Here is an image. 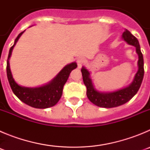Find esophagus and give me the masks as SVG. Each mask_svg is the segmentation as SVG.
Masks as SVG:
<instances>
[{
	"mask_svg": "<svg viewBox=\"0 0 150 150\" xmlns=\"http://www.w3.org/2000/svg\"><path fill=\"white\" fill-rule=\"evenodd\" d=\"M77 62L78 67H79V68H80L83 64L86 62V59H85V58H83V57H79V58H78L77 62Z\"/></svg>",
	"mask_w": 150,
	"mask_h": 150,
	"instance_id": "obj_1",
	"label": "esophagus"
}]
</instances>
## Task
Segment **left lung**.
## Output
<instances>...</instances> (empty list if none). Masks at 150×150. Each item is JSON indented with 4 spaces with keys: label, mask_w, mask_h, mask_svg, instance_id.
<instances>
[{
    "label": "left lung",
    "mask_w": 150,
    "mask_h": 150,
    "mask_svg": "<svg viewBox=\"0 0 150 150\" xmlns=\"http://www.w3.org/2000/svg\"><path fill=\"white\" fill-rule=\"evenodd\" d=\"M122 39L128 44L134 46L138 55V62H137L138 71L137 74H135L133 82L128 86L115 91L100 92L97 91L94 87L91 79L90 78V73L88 72V70L85 67H83L81 69L83 83L87 88V97L91 103H93L98 107L112 108L125 104L137 94L142 83L144 75V57L140 51L138 40L127 29H125V30L123 32Z\"/></svg>",
    "instance_id": "1"
}]
</instances>
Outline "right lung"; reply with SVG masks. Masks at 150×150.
Returning <instances> with one entry per match:
<instances>
[{
    "label": "right lung",
    "instance_id": "1",
    "mask_svg": "<svg viewBox=\"0 0 150 150\" xmlns=\"http://www.w3.org/2000/svg\"><path fill=\"white\" fill-rule=\"evenodd\" d=\"M23 33L24 31L21 32L16 38L15 43L10 49L9 55H8L7 62H6V74H7V79L10 87L13 90V93L16 95L19 100L30 107L38 109H45V108L53 107L60 100L64 85L67 82L71 71L74 69L76 68L77 64L76 62H72L66 65L50 83L43 85L42 86L35 87V88L21 86L17 84L13 79L10 71L9 60L14 46Z\"/></svg>",
    "mask_w": 150,
    "mask_h": 150
}]
</instances>
